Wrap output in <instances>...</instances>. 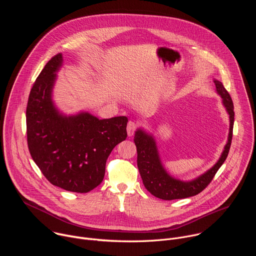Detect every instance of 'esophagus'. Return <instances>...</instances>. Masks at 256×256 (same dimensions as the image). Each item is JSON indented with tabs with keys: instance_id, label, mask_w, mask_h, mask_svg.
<instances>
[{
	"instance_id": "obj_1",
	"label": "esophagus",
	"mask_w": 256,
	"mask_h": 256,
	"mask_svg": "<svg viewBox=\"0 0 256 256\" xmlns=\"http://www.w3.org/2000/svg\"><path fill=\"white\" fill-rule=\"evenodd\" d=\"M136 128H138V124H136L134 122H132V120L128 122V126H126V132H128V136H134V132L136 130Z\"/></svg>"
}]
</instances>
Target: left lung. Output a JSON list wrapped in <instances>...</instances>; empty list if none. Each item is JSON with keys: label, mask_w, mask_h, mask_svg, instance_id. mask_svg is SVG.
<instances>
[{"label": "left lung", "mask_w": 256, "mask_h": 256, "mask_svg": "<svg viewBox=\"0 0 256 256\" xmlns=\"http://www.w3.org/2000/svg\"><path fill=\"white\" fill-rule=\"evenodd\" d=\"M216 84V92L221 95L223 104L226 107L230 116V130L228 136V142L222 153L221 158L206 173L200 175L194 180L184 182L171 177L163 168L159 154L157 151L156 142L152 136L146 134L142 130L136 132L134 142L136 147L138 153V168L142 180V184L147 190L154 196L164 200H172L179 198H186L194 196L202 192L212 180L216 171L218 170L229 154L231 147L233 126H234V105L232 98L228 91L225 89L220 81H214Z\"/></svg>", "instance_id": "left-lung-1"}]
</instances>
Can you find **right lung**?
I'll use <instances>...</instances> for the list:
<instances>
[{
  "label": "right lung",
  "instance_id": "obj_1",
  "mask_svg": "<svg viewBox=\"0 0 256 256\" xmlns=\"http://www.w3.org/2000/svg\"><path fill=\"white\" fill-rule=\"evenodd\" d=\"M62 62V54L52 56L31 88L26 108L28 149L52 186L86 194L102 182L109 154L128 136V120L58 114L52 91Z\"/></svg>",
  "mask_w": 256,
  "mask_h": 256
}]
</instances>
